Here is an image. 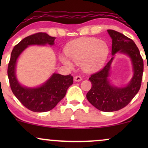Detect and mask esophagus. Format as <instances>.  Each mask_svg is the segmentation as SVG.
<instances>
[{"label":"esophagus","instance_id":"34e87169","mask_svg":"<svg viewBox=\"0 0 148 148\" xmlns=\"http://www.w3.org/2000/svg\"><path fill=\"white\" fill-rule=\"evenodd\" d=\"M74 80L76 81V82H79V81H81V80H82V77H81V76H74Z\"/></svg>","mask_w":148,"mask_h":148}]
</instances>
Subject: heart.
Listing matches in <instances>:
<instances>
[{"label": "heart", "mask_w": 148, "mask_h": 148, "mask_svg": "<svg viewBox=\"0 0 148 148\" xmlns=\"http://www.w3.org/2000/svg\"><path fill=\"white\" fill-rule=\"evenodd\" d=\"M64 52L73 62L81 64L85 70L94 72L105 63L109 53V48L105 42L94 37H84L69 42L66 46ZM68 58L63 55L60 56L62 63L72 67V62Z\"/></svg>", "instance_id": "obj_1"}]
</instances>
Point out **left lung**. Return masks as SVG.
Returning <instances> with one entry per match:
<instances>
[{
  "label": "left lung",
  "instance_id": "left-lung-1",
  "mask_svg": "<svg viewBox=\"0 0 148 148\" xmlns=\"http://www.w3.org/2000/svg\"><path fill=\"white\" fill-rule=\"evenodd\" d=\"M112 38V55L120 52L131 58L134 76L124 88H118L110 84L109 71L113 57L103 69L92 74L89 80L92 87L86 95L90 103L101 111L113 112L122 109L132 101L141 86L143 73V60L138 47L132 39L113 30H108Z\"/></svg>",
  "mask_w": 148,
  "mask_h": 148
}]
</instances>
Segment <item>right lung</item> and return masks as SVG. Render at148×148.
<instances>
[{
	"label": "right lung",
	"mask_w": 148,
	"mask_h": 148,
	"mask_svg": "<svg viewBox=\"0 0 148 148\" xmlns=\"http://www.w3.org/2000/svg\"><path fill=\"white\" fill-rule=\"evenodd\" d=\"M56 37L45 33H37L25 37L13 49L8 64V75L13 94L25 108L33 112H47L53 109L65 96L73 84V76L53 74L45 84L38 88H25L18 82L15 75L16 60L29 45H53Z\"/></svg>",
	"instance_id": "right-lung-1"
}]
</instances>
